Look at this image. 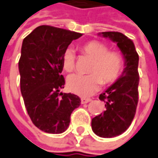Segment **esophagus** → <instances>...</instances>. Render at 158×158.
<instances>
[{
	"mask_svg": "<svg viewBox=\"0 0 158 158\" xmlns=\"http://www.w3.org/2000/svg\"><path fill=\"white\" fill-rule=\"evenodd\" d=\"M91 101H92V100L89 99V98H82V99H81V103H82V104H85V103L90 102Z\"/></svg>",
	"mask_w": 158,
	"mask_h": 158,
	"instance_id": "esophagus-1",
	"label": "esophagus"
}]
</instances>
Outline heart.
<instances>
[{"label":"heart","mask_w":158,"mask_h":158,"mask_svg":"<svg viewBox=\"0 0 158 158\" xmlns=\"http://www.w3.org/2000/svg\"><path fill=\"white\" fill-rule=\"evenodd\" d=\"M81 52L93 59L89 75L72 74L67 79L69 91L81 97L93 95L100 89L101 84L114 83L123 72L124 59L120 52L108 51V47L100 41H89L80 46ZM63 69L72 72L75 68V53L71 48L66 49L62 56Z\"/></svg>","instance_id":"1"}]
</instances>
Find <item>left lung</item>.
I'll return each instance as SVG.
<instances>
[{"label":"left lung","mask_w":158,"mask_h":158,"mask_svg":"<svg viewBox=\"0 0 158 158\" xmlns=\"http://www.w3.org/2000/svg\"><path fill=\"white\" fill-rule=\"evenodd\" d=\"M99 35L117 44L124 58L122 75L102 93L106 109L92 120V129L100 137L111 138L125 132L133 121L138 103L139 56L133 41L123 33L109 31Z\"/></svg>","instance_id":"8db88e82"}]
</instances>
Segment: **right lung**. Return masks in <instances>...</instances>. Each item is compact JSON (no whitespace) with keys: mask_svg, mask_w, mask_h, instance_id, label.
<instances>
[{"mask_svg":"<svg viewBox=\"0 0 158 158\" xmlns=\"http://www.w3.org/2000/svg\"><path fill=\"white\" fill-rule=\"evenodd\" d=\"M82 35L71 30L43 25L23 41L18 63L21 93L33 124L50 134L64 132L71 114L80 105L79 96L63 94L62 56L69 44Z\"/></svg>","mask_w":158,"mask_h":158,"instance_id":"1","label":"right lung"}]
</instances>
